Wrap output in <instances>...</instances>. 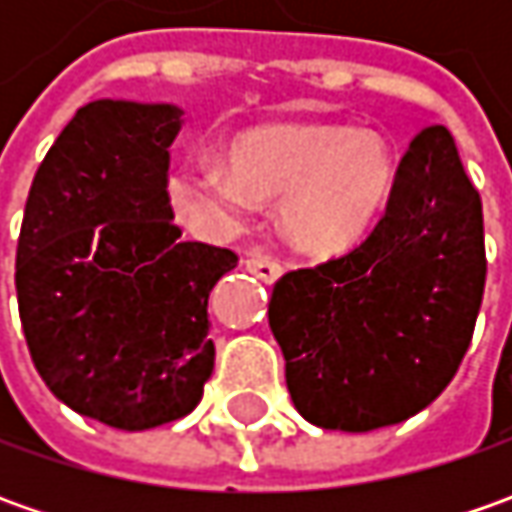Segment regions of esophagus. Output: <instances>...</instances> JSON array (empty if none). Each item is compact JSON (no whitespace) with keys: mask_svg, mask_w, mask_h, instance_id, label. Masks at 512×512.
<instances>
[{"mask_svg":"<svg viewBox=\"0 0 512 512\" xmlns=\"http://www.w3.org/2000/svg\"><path fill=\"white\" fill-rule=\"evenodd\" d=\"M245 267L253 273V276H259L265 285L279 282V279H282V273H285L279 262H273V259H267V256H247Z\"/></svg>","mask_w":512,"mask_h":512,"instance_id":"esophagus-1","label":"esophagus"}]
</instances>
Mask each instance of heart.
Listing matches in <instances>:
<instances>
[{
    "mask_svg": "<svg viewBox=\"0 0 512 512\" xmlns=\"http://www.w3.org/2000/svg\"><path fill=\"white\" fill-rule=\"evenodd\" d=\"M399 162L390 142L347 125H267L239 133L227 165L193 156L176 165L168 199L196 233L230 236L253 202L282 205L287 239L333 256L359 247L379 227L396 193Z\"/></svg>",
    "mask_w": 512,
    "mask_h": 512,
    "instance_id": "1",
    "label": "heart"
}]
</instances>
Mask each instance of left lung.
Masks as SVG:
<instances>
[{
	"label": "left lung",
	"instance_id": "1",
	"mask_svg": "<svg viewBox=\"0 0 512 512\" xmlns=\"http://www.w3.org/2000/svg\"><path fill=\"white\" fill-rule=\"evenodd\" d=\"M484 276L479 190L450 130H422L362 245L273 287L267 319L296 410L347 433L416 416L462 364Z\"/></svg>",
	"mask_w": 512,
	"mask_h": 512
}]
</instances>
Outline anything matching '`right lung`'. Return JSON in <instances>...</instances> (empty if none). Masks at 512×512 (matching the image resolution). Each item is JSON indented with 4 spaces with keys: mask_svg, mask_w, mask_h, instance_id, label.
I'll return each instance as SVG.
<instances>
[{
    "mask_svg": "<svg viewBox=\"0 0 512 512\" xmlns=\"http://www.w3.org/2000/svg\"><path fill=\"white\" fill-rule=\"evenodd\" d=\"M182 108L96 99L76 110L33 176L16 245L30 359L70 410L150 430L202 402L213 373L207 296L236 267L182 242L168 165Z\"/></svg>",
    "mask_w": 512,
    "mask_h": 512,
    "instance_id": "right-lung-1",
    "label": "right lung"
}]
</instances>
